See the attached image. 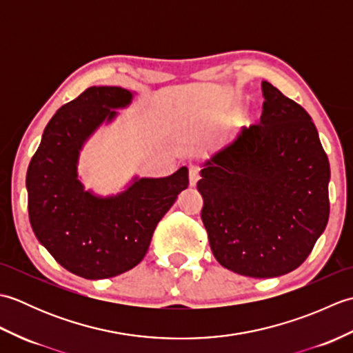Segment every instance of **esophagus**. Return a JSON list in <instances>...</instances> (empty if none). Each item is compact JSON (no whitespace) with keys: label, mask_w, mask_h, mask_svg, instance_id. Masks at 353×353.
I'll return each instance as SVG.
<instances>
[{"label":"esophagus","mask_w":353,"mask_h":353,"mask_svg":"<svg viewBox=\"0 0 353 353\" xmlns=\"http://www.w3.org/2000/svg\"><path fill=\"white\" fill-rule=\"evenodd\" d=\"M200 179V170L197 167H190V186H196Z\"/></svg>","instance_id":"34e87169"}]
</instances>
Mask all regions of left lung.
<instances>
[{
    "instance_id": "8db88e82",
    "label": "left lung",
    "mask_w": 353,
    "mask_h": 353,
    "mask_svg": "<svg viewBox=\"0 0 353 353\" xmlns=\"http://www.w3.org/2000/svg\"><path fill=\"white\" fill-rule=\"evenodd\" d=\"M261 125L200 163L197 190L215 259L234 273L276 277L308 258L329 219L331 168L302 106L262 81Z\"/></svg>"
}]
</instances>
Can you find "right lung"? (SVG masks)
<instances>
[{"label": "right lung", "mask_w": 353, "mask_h": 353, "mask_svg": "<svg viewBox=\"0 0 353 353\" xmlns=\"http://www.w3.org/2000/svg\"><path fill=\"white\" fill-rule=\"evenodd\" d=\"M134 95L119 86L88 88L52 115L27 170L28 216L37 241L85 279H106L137 267L157 223L190 183L188 168L181 167L167 177L133 176L110 196L85 188L80 152Z\"/></svg>", "instance_id": "obj_1"}]
</instances>
